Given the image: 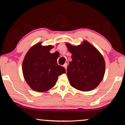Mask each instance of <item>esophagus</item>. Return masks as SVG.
I'll use <instances>...</instances> for the list:
<instances>
[{
	"instance_id": "esophagus-1",
	"label": "esophagus",
	"mask_w": 125,
	"mask_h": 125,
	"mask_svg": "<svg viewBox=\"0 0 125 125\" xmlns=\"http://www.w3.org/2000/svg\"><path fill=\"white\" fill-rule=\"evenodd\" d=\"M63 66H64V67L65 68V69L66 70V68H67V66H68V64H66V63H65V64L64 65H63Z\"/></svg>"
}]
</instances>
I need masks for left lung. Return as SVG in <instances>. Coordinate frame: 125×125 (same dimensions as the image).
Returning <instances> with one entry per match:
<instances>
[{
    "label": "left lung",
    "instance_id": "1",
    "mask_svg": "<svg viewBox=\"0 0 125 125\" xmlns=\"http://www.w3.org/2000/svg\"><path fill=\"white\" fill-rule=\"evenodd\" d=\"M72 53V60L67 67V76L71 85L83 92L93 90L103 79L105 62L103 56L87 41L79 45L66 43Z\"/></svg>",
    "mask_w": 125,
    "mask_h": 125
}]
</instances>
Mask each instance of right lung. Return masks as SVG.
Instances as JSON below:
<instances>
[{"label": "right lung", "mask_w": 125, "mask_h": 125, "mask_svg": "<svg viewBox=\"0 0 125 125\" xmlns=\"http://www.w3.org/2000/svg\"><path fill=\"white\" fill-rule=\"evenodd\" d=\"M52 45L42 46L39 42L25 54L22 64L24 77L32 90L44 92L53 88L58 76L65 73V69L58 65L57 53H51Z\"/></svg>", "instance_id": "obj_1"}]
</instances>
